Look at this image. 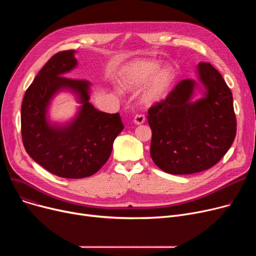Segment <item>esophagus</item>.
Masks as SVG:
<instances>
[{
  "label": "esophagus",
  "instance_id": "1",
  "mask_svg": "<svg viewBox=\"0 0 256 256\" xmlns=\"http://www.w3.org/2000/svg\"><path fill=\"white\" fill-rule=\"evenodd\" d=\"M134 124H137V126H140V124H144V121H145V117H144V115H136L135 117H134Z\"/></svg>",
  "mask_w": 256,
  "mask_h": 256
}]
</instances>
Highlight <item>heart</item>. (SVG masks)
Returning <instances> with one entry per match:
<instances>
[{
	"label": "heart",
	"mask_w": 256,
	"mask_h": 256,
	"mask_svg": "<svg viewBox=\"0 0 256 256\" xmlns=\"http://www.w3.org/2000/svg\"><path fill=\"white\" fill-rule=\"evenodd\" d=\"M160 63L152 60H136L121 70L119 83L124 90H136L143 86L140 100L144 104L152 106L165 100L170 93L176 72L172 67L158 68Z\"/></svg>",
	"instance_id": "b5f03b06"
}]
</instances>
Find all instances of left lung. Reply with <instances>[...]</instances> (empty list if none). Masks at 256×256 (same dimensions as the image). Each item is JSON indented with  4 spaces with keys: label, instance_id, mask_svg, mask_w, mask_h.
Listing matches in <instances>:
<instances>
[{
    "label": "left lung",
    "instance_id": "left-lung-1",
    "mask_svg": "<svg viewBox=\"0 0 256 256\" xmlns=\"http://www.w3.org/2000/svg\"><path fill=\"white\" fill-rule=\"evenodd\" d=\"M197 74L199 83L182 80L147 115L152 130V158L160 169L176 176L216 165L236 134L232 93L222 76L204 62L198 64ZM196 88L204 96L192 101Z\"/></svg>",
    "mask_w": 256,
    "mask_h": 256
}]
</instances>
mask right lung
<instances>
[{"label":"right lung","mask_w":256,"mask_h":256,"mask_svg":"<svg viewBox=\"0 0 256 256\" xmlns=\"http://www.w3.org/2000/svg\"><path fill=\"white\" fill-rule=\"evenodd\" d=\"M74 52H57L46 62L26 89L20 112L26 152L46 170L64 178L96 173L110 158L113 142L124 130L118 113L100 112L89 102L88 80L64 76L78 65ZM63 90L74 92L81 106L68 124H52L47 109L52 98Z\"/></svg>","instance_id":"right-lung-1"}]
</instances>
